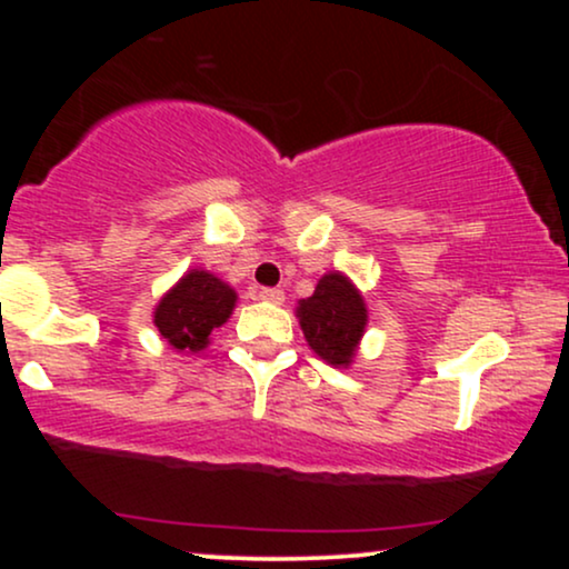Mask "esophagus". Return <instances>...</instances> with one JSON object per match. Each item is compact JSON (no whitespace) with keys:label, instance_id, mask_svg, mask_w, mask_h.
<instances>
[{"label":"esophagus","instance_id":"obj_1","mask_svg":"<svg viewBox=\"0 0 569 569\" xmlns=\"http://www.w3.org/2000/svg\"><path fill=\"white\" fill-rule=\"evenodd\" d=\"M257 297L262 299V302H270V305H283L286 293L280 291V289H259Z\"/></svg>","mask_w":569,"mask_h":569}]
</instances>
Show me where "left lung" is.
I'll return each mask as SVG.
<instances>
[{"label": "left lung", "mask_w": 569, "mask_h": 569, "mask_svg": "<svg viewBox=\"0 0 569 569\" xmlns=\"http://www.w3.org/2000/svg\"><path fill=\"white\" fill-rule=\"evenodd\" d=\"M297 312L310 348L331 367H348L367 329V307L356 286L342 272H329Z\"/></svg>", "instance_id": "left-lung-1"}]
</instances>
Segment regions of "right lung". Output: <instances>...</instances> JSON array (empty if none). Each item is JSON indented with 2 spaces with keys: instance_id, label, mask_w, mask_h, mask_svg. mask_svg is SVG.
<instances>
[{
  "instance_id": "right-lung-1",
  "label": "right lung",
  "mask_w": 569,
  "mask_h": 569,
  "mask_svg": "<svg viewBox=\"0 0 569 569\" xmlns=\"http://www.w3.org/2000/svg\"><path fill=\"white\" fill-rule=\"evenodd\" d=\"M234 291L206 270L187 272L154 310V326L176 350H202L213 329L230 318Z\"/></svg>"
}]
</instances>
